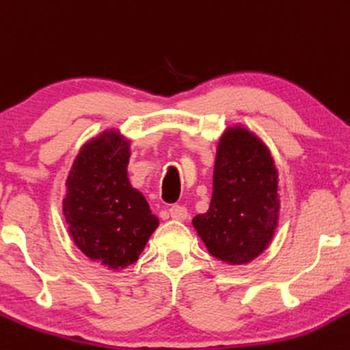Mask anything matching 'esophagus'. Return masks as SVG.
<instances>
[{
    "instance_id": "esophagus-1",
    "label": "esophagus",
    "mask_w": 350,
    "mask_h": 350,
    "mask_svg": "<svg viewBox=\"0 0 350 350\" xmlns=\"http://www.w3.org/2000/svg\"><path fill=\"white\" fill-rule=\"evenodd\" d=\"M170 215L172 220H178V221H184L187 218V210L183 205H172L170 208Z\"/></svg>"
}]
</instances>
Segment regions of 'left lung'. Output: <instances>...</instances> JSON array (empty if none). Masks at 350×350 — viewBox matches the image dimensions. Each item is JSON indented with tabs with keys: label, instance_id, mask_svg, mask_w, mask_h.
Here are the masks:
<instances>
[{
	"label": "left lung",
	"instance_id": "obj_1",
	"mask_svg": "<svg viewBox=\"0 0 350 350\" xmlns=\"http://www.w3.org/2000/svg\"><path fill=\"white\" fill-rule=\"evenodd\" d=\"M279 174L267 146L241 125L221 135L207 213L192 225L210 254L247 264L271 243L279 220Z\"/></svg>",
	"mask_w": 350,
	"mask_h": 350
}]
</instances>
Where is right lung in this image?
Here are the masks:
<instances>
[{
	"label": "right lung",
	"mask_w": 350,
	"mask_h": 350,
	"mask_svg": "<svg viewBox=\"0 0 350 350\" xmlns=\"http://www.w3.org/2000/svg\"><path fill=\"white\" fill-rule=\"evenodd\" d=\"M129 158L130 143L116 130L92 138L71 166L63 199L75 244L113 271L137 262L159 225L142 192L130 186Z\"/></svg>",
	"instance_id": "add662e5"
}]
</instances>
